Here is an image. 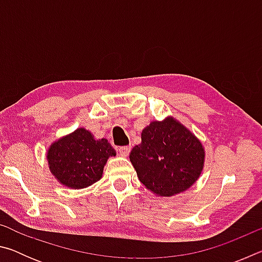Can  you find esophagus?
<instances>
[{
	"label": "esophagus",
	"instance_id": "esophagus-1",
	"mask_svg": "<svg viewBox=\"0 0 262 262\" xmlns=\"http://www.w3.org/2000/svg\"><path fill=\"white\" fill-rule=\"evenodd\" d=\"M118 150H119V152H120L121 156L127 157L130 152V147H120Z\"/></svg>",
	"mask_w": 262,
	"mask_h": 262
}]
</instances>
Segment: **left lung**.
I'll return each instance as SVG.
<instances>
[{
  "label": "left lung",
  "instance_id": "1",
  "mask_svg": "<svg viewBox=\"0 0 262 262\" xmlns=\"http://www.w3.org/2000/svg\"><path fill=\"white\" fill-rule=\"evenodd\" d=\"M129 155L144 187L157 196L180 194L196 183L205 166L202 142L176 118L155 120L141 133Z\"/></svg>",
  "mask_w": 262,
  "mask_h": 262
}]
</instances>
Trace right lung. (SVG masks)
Masks as SVG:
<instances>
[{
    "instance_id": "add662e5",
    "label": "right lung",
    "mask_w": 262,
    "mask_h": 262,
    "mask_svg": "<svg viewBox=\"0 0 262 262\" xmlns=\"http://www.w3.org/2000/svg\"><path fill=\"white\" fill-rule=\"evenodd\" d=\"M115 155L107 140H96L90 130L81 127L53 142L46 158L51 173L61 185L82 189L101 179L107 159Z\"/></svg>"
}]
</instances>
